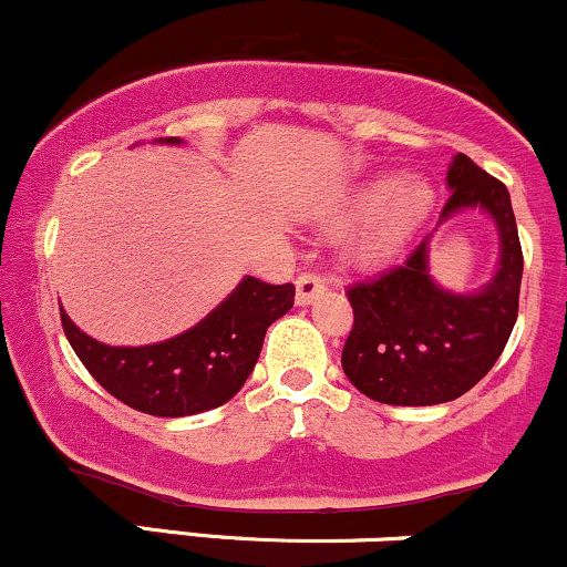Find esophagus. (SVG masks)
<instances>
[{
	"label": "esophagus",
	"instance_id": "1",
	"mask_svg": "<svg viewBox=\"0 0 567 567\" xmlns=\"http://www.w3.org/2000/svg\"><path fill=\"white\" fill-rule=\"evenodd\" d=\"M324 288V279L320 275H315V271H303V275H298L296 279V303L298 306H309L311 301H317V298L322 296Z\"/></svg>",
	"mask_w": 567,
	"mask_h": 567
}]
</instances>
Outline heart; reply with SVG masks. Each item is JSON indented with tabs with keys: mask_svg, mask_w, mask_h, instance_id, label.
Wrapping results in <instances>:
<instances>
[{
	"mask_svg": "<svg viewBox=\"0 0 567 567\" xmlns=\"http://www.w3.org/2000/svg\"><path fill=\"white\" fill-rule=\"evenodd\" d=\"M434 192L421 178L370 181L351 194L341 218H368L365 229L354 239V256L368 264H383L394 258L421 220L432 210Z\"/></svg>",
	"mask_w": 567,
	"mask_h": 567,
	"instance_id": "1",
	"label": "heart"
}]
</instances>
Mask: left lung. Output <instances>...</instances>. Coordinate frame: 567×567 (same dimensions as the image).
<instances>
[{"label": "left lung", "mask_w": 567, "mask_h": 567, "mask_svg": "<svg viewBox=\"0 0 567 567\" xmlns=\"http://www.w3.org/2000/svg\"><path fill=\"white\" fill-rule=\"evenodd\" d=\"M440 224L480 210L498 229V266L477 292H451L429 275V237L392 271L349 288L354 328L343 343L347 379L383 405H440L466 394L496 360L517 322L523 247L512 199L498 178L466 154L447 167Z\"/></svg>", "instance_id": "1"}]
</instances>
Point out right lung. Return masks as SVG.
Here are the masks:
<instances>
[{
	"instance_id": "add662e5",
	"label": "right lung",
	"mask_w": 567,
	"mask_h": 567,
	"mask_svg": "<svg viewBox=\"0 0 567 567\" xmlns=\"http://www.w3.org/2000/svg\"><path fill=\"white\" fill-rule=\"evenodd\" d=\"M162 141V138H159ZM181 143V138H165ZM296 288L245 277L205 320L152 347H109L61 309L63 333L90 375L125 405L181 419L229 402L261 354L269 324L292 309Z\"/></svg>"
}]
</instances>
